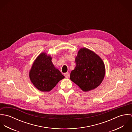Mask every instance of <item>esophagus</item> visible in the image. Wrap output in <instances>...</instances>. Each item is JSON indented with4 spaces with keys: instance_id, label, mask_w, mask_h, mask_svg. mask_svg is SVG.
I'll use <instances>...</instances> for the list:
<instances>
[{
    "instance_id": "obj_1",
    "label": "esophagus",
    "mask_w": 132,
    "mask_h": 132,
    "mask_svg": "<svg viewBox=\"0 0 132 132\" xmlns=\"http://www.w3.org/2000/svg\"><path fill=\"white\" fill-rule=\"evenodd\" d=\"M69 76H70V74H69V73H66L64 74V76H65V77L67 78H69Z\"/></svg>"
}]
</instances>
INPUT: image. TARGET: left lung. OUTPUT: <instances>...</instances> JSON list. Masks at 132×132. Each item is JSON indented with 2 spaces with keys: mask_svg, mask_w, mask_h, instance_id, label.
<instances>
[{
  "mask_svg": "<svg viewBox=\"0 0 132 132\" xmlns=\"http://www.w3.org/2000/svg\"><path fill=\"white\" fill-rule=\"evenodd\" d=\"M76 67L70 74L71 80L83 91L94 89L103 81L105 64L101 57L89 49L81 48L75 58Z\"/></svg>",
  "mask_w": 132,
  "mask_h": 132,
  "instance_id": "left-lung-1",
  "label": "left lung"
}]
</instances>
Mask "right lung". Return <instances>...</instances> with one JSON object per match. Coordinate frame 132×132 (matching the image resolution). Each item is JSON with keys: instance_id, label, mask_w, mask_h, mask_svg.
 <instances>
[{"instance_id": "add662e5", "label": "right lung", "mask_w": 132, "mask_h": 132, "mask_svg": "<svg viewBox=\"0 0 132 132\" xmlns=\"http://www.w3.org/2000/svg\"><path fill=\"white\" fill-rule=\"evenodd\" d=\"M51 60L50 55L42 53L35 60L29 72L30 81L41 92H50L64 78L54 67Z\"/></svg>"}]
</instances>
